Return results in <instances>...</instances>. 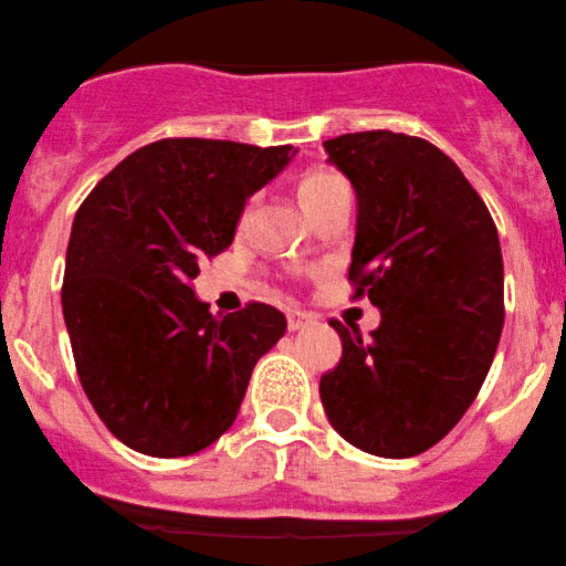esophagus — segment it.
I'll return each instance as SVG.
<instances>
[{
	"instance_id": "obj_1",
	"label": "esophagus",
	"mask_w": 566,
	"mask_h": 566,
	"mask_svg": "<svg viewBox=\"0 0 566 566\" xmlns=\"http://www.w3.org/2000/svg\"><path fill=\"white\" fill-rule=\"evenodd\" d=\"M314 317L310 312H301V310H293V312H289V329L291 333H296V329H301V327H306L310 325Z\"/></svg>"
}]
</instances>
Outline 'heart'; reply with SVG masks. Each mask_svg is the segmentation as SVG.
<instances>
[{"mask_svg": "<svg viewBox=\"0 0 566 566\" xmlns=\"http://www.w3.org/2000/svg\"><path fill=\"white\" fill-rule=\"evenodd\" d=\"M298 195L301 202L306 205V210L312 212V218H317L333 202L350 197V185L346 176L333 171V168H314V171L301 179Z\"/></svg>", "mask_w": 566, "mask_h": 566, "instance_id": "obj_1", "label": "heart"}]
</instances>
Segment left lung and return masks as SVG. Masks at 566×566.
Masks as SVG:
<instances>
[{
	"label": "left lung",
	"mask_w": 566,
	"mask_h": 566,
	"mask_svg": "<svg viewBox=\"0 0 566 566\" xmlns=\"http://www.w3.org/2000/svg\"><path fill=\"white\" fill-rule=\"evenodd\" d=\"M358 197L348 283L381 310L371 337L333 319L343 356L319 379L337 434L379 458H413L471 408L504 327L494 218L429 139L377 129L322 143Z\"/></svg>",
	"instance_id": "left-lung-1"
}]
</instances>
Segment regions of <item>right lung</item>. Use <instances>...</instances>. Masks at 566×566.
I'll use <instances>...</instances> for the list:
<instances>
[{
	"label": "right lung",
	"instance_id": "right-lung-1",
	"mask_svg": "<svg viewBox=\"0 0 566 566\" xmlns=\"http://www.w3.org/2000/svg\"><path fill=\"white\" fill-rule=\"evenodd\" d=\"M291 145L166 137L122 160L75 212L62 312L80 385L112 434L150 458L205 450L237 421L285 317L249 301L212 317L189 281L231 247L247 197Z\"/></svg>",
	"mask_w": 566,
	"mask_h": 566
}]
</instances>
